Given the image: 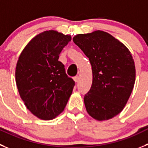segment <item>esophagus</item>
<instances>
[{
  "label": "esophagus",
  "instance_id": "esophagus-1",
  "mask_svg": "<svg viewBox=\"0 0 148 148\" xmlns=\"http://www.w3.org/2000/svg\"><path fill=\"white\" fill-rule=\"evenodd\" d=\"M79 79V77L78 76H76V77H74V80L75 82H78Z\"/></svg>",
  "mask_w": 148,
  "mask_h": 148
}]
</instances>
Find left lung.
Here are the masks:
<instances>
[{
    "instance_id": "obj_1",
    "label": "left lung",
    "mask_w": 148,
    "mask_h": 148,
    "mask_svg": "<svg viewBox=\"0 0 148 148\" xmlns=\"http://www.w3.org/2000/svg\"><path fill=\"white\" fill-rule=\"evenodd\" d=\"M73 41L92 66V85L84 97L87 112L99 121L114 118L123 110L134 85L136 69L130 51L102 30L78 34Z\"/></svg>"
}]
</instances>
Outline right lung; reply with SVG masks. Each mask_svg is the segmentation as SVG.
<instances>
[{
  "label": "right lung",
  "instance_id": "right-lung-1",
  "mask_svg": "<svg viewBox=\"0 0 148 148\" xmlns=\"http://www.w3.org/2000/svg\"><path fill=\"white\" fill-rule=\"evenodd\" d=\"M70 35L47 30L30 40L16 63L15 77L20 96L30 112L41 120H52L62 112L75 82L59 61Z\"/></svg>",
  "mask_w": 148,
  "mask_h": 148
}]
</instances>
